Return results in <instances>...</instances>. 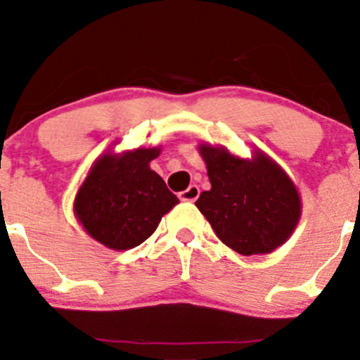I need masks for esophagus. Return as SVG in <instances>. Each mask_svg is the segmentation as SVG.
<instances>
[{
  "label": "esophagus",
  "mask_w": 360,
  "mask_h": 360,
  "mask_svg": "<svg viewBox=\"0 0 360 360\" xmlns=\"http://www.w3.org/2000/svg\"><path fill=\"white\" fill-rule=\"evenodd\" d=\"M198 195H200V190H198V186H197V184H191L188 190L181 191L179 197H181V200H184V202H195L198 198Z\"/></svg>",
  "instance_id": "esophagus-1"
}]
</instances>
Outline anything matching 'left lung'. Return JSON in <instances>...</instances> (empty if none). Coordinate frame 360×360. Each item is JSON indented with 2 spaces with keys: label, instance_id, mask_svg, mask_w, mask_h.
I'll list each match as a JSON object with an SVG mask.
<instances>
[{
  "label": "left lung",
  "instance_id": "left-lung-1",
  "mask_svg": "<svg viewBox=\"0 0 360 360\" xmlns=\"http://www.w3.org/2000/svg\"><path fill=\"white\" fill-rule=\"evenodd\" d=\"M210 190L195 205L223 244L242 256L268 254L291 237L301 217V198L285 170L263 151L252 158L226 148L198 146Z\"/></svg>",
  "mask_w": 360,
  "mask_h": 360
}]
</instances>
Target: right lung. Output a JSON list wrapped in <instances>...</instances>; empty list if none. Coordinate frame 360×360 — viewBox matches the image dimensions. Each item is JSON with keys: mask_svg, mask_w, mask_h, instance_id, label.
Instances as JSON below:
<instances>
[{"mask_svg": "<svg viewBox=\"0 0 360 360\" xmlns=\"http://www.w3.org/2000/svg\"><path fill=\"white\" fill-rule=\"evenodd\" d=\"M160 148H137L96 160L75 198V216L86 233L112 250L137 248L179 203L150 162Z\"/></svg>", "mask_w": 360, "mask_h": 360, "instance_id": "right-lung-1", "label": "right lung"}]
</instances>
